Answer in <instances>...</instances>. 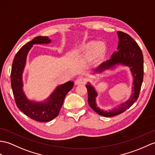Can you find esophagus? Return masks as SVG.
<instances>
[{"mask_svg": "<svg viewBox=\"0 0 155 155\" xmlns=\"http://www.w3.org/2000/svg\"><path fill=\"white\" fill-rule=\"evenodd\" d=\"M85 82V79L84 78H82V77H78V78L76 79V81H75V84L76 85H80L82 84H84Z\"/></svg>", "mask_w": 155, "mask_h": 155, "instance_id": "1", "label": "esophagus"}]
</instances>
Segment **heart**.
<instances>
[{
	"instance_id": "1",
	"label": "heart",
	"mask_w": 155,
	"mask_h": 155,
	"mask_svg": "<svg viewBox=\"0 0 155 155\" xmlns=\"http://www.w3.org/2000/svg\"><path fill=\"white\" fill-rule=\"evenodd\" d=\"M107 50V45L104 41H90L77 47L74 50V54L79 58L86 59L89 62H93L103 58Z\"/></svg>"
}]
</instances>
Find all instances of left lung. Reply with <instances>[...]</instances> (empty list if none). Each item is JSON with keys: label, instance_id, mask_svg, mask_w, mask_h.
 Returning a JSON list of instances; mask_svg holds the SVG:
<instances>
[{"label": "left lung", "instance_id": "1", "mask_svg": "<svg viewBox=\"0 0 155 155\" xmlns=\"http://www.w3.org/2000/svg\"><path fill=\"white\" fill-rule=\"evenodd\" d=\"M119 41L117 51H115L111 58L104 61L93 71L94 73H100L109 69H114L117 65L128 67L130 69L134 82L132 94L126 101L111 110H104L97 106L96 98L98 93L90 82L86 84L89 106L96 112L104 117H112L123 113L134 104L139 98L143 80V55L141 48L130 35L122 31H117Z\"/></svg>", "mask_w": 155, "mask_h": 155}]
</instances>
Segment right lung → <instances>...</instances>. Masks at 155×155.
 Here are the masks:
<instances>
[{
	"label": "right lung",
	"mask_w": 155,
	"mask_h": 155,
	"mask_svg": "<svg viewBox=\"0 0 155 155\" xmlns=\"http://www.w3.org/2000/svg\"><path fill=\"white\" fill-rule=\"evenodd\" d=\"M51 40L47 36H38L21 47L13 60L11 74V86L17 107L32 120L48 122L59 115L64 98L73 88L74 82L68 81L57 86L48 98L42 102L29 100L23 91L22 74L29 51L33 45L48 44Z\"/></svg>",
	"instance_id": "add662e5"
}]
</instances>
